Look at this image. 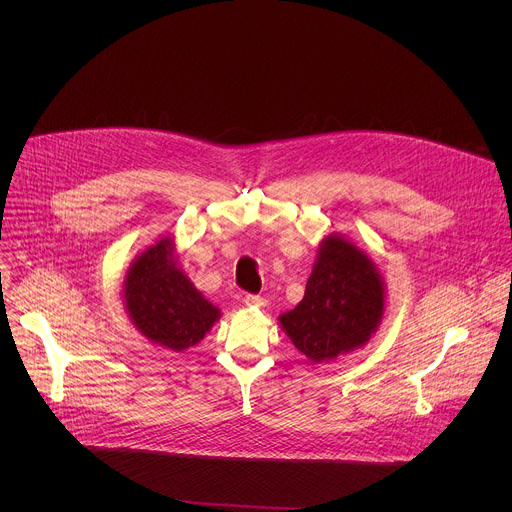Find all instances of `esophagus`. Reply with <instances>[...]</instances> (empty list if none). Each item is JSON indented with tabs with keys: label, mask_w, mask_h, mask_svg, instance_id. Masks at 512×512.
Segmentation results:
<instances>
[{
	"label": "esophagus",
	"mask_w": 512,
	"mask_h": 512,
	"mask_svg": "<svg viewBox=\"0 0 512 512\" xmlns=\"http://www.w3.org/2000/svg\"><path fill=\"white\" fill-rule=\"evenodd\" d=\"M245 304L251 306V308H263L267 302H265L261 296H253V294H251V296L245 298Z\"/></svg>",
	"instance_id": "obj_1"
}]
</instances>
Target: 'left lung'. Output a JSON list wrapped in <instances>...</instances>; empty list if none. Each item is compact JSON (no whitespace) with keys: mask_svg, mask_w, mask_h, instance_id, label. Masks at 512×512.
Wrapping results in <instances>:
<instances>
[{"mask_svg":"<svg viewBox=\"0 0 512 512\" xmlns=\"http://www.w3.org/2000/svg\"><path fill=\"white\" fill-rule=\"evenodd\" d=\"M385 281L352 241L322 239L304 300L279 316L281 330L312 362H328L362 348L381 326Z\"/></svg>","mask_w":512,"mask_h":512,"instance_id":"left-lung-1","label":"left lung"}]
</instances>
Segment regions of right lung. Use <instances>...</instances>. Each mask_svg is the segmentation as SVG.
Returning a JSON list of instances; mask_svg holds the SVG:
<instances>
[{
  "mask_svg": "<svg viewBox=\"0 0 512 512\" xmlns=\"http://www.w3.org/2000/svg\"><path fill=\"white\" fill-rule=\"evenodd\" d=\"M123 302L145 338L174 352L198 344L221 318V310L178 267L172 237L158 239L133 259L123 281Z\"/></svg>",
  "mask_w": 512,
  "mask_h": 512,
  "instance_id": "right-lung-1",
  "label": "right lung"
}]
</instances>
